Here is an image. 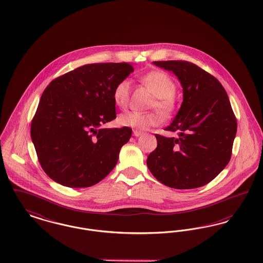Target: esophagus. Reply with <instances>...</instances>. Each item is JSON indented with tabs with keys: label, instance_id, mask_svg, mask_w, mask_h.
<instances>
[{
	"label": "esophagus",
	"instance_id": "esophagus-1",
	"mask_svg": "<svg viewBox=\"0 0 263 263\" xmlns=\"http://www.w3.org/2000/svg\"><path fill=\"white\" fill-rule=\"evenodd\" d=\"M140 135H142V132L137 131V130H134V131H133V136H135V137H139Z\"/></svg>",
	"mask_w": 263,
	"mask_h": 263
}]
</instances>
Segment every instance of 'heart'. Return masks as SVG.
Masks as SVG:
<instances>
[{
  "label": "heart",
  "instance_id": "heart-1",
  "mask_svg": "<svg viewBox=\"0 0 263 263\" xmlns=\"http://www.w3.org/2000/svg\"><path fill=\"white\" fill-rule=\"evenodd\" d=\"M142 82L147 85L157 96V100L153 106L157 107L164 114L170 113L174 106L173 98L177 91L175 81L169 74L164 71H151L141 78ZM131 89V82L129 79L124 78L118 81L113 89L112 97L114 103L124 108L127 106L129 94ZM118 122L125 127H130L136 130H147L161 122V115L158 112H136L128 111L121 114Z\"/></svg>",
  "mask_w": 263,
  "mask_h": 263
}]
</instances>
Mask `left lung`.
<instances>
[{"label": "left lung", "instance_id": "left-lung-1", "mask_svg": "<svg viewBox=\"0 0 263 263\" xmlns=\"http://www.w3.org/2000/svg\"><path fill=\"white\" fill-rule=\"evenodd\" d=\"M172 71L182 84L183 102L165 130L178 138L156 134L157 148L147 166L167 186L186 190L206 185L226 168L232 157L236 119L220 82L198 65L182 61L153 62Z\"/></svg>", "mask_w": 263, "mask_h": 263}]
</instances>
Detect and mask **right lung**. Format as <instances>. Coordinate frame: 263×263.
Wrapping results in <instances>:
<instances>
[{"mask_svg": "<svg viewBox=\"0 0 263 263\" xmlns=\"http://www.w3.org/2000/svg\"><path fill=\"white\" fill-rule=\"evenodd\" d=\"M127 62L92 63L53 79L31 121V137L47 176L65 186L87 187L118 162L132 129L100 128L116 118L112 92L133 72Z\"/></svg>", "mask_w": 263, "mask_h": 263, "instance_id": "1", "label": "right lung"}]
</instances>
